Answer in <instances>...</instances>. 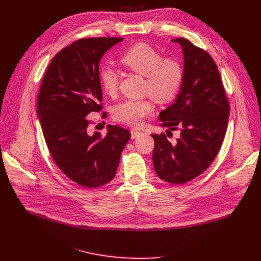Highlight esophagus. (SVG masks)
Masks as SVG:
<instances>
[{"instance_id": "1", "label": "esophagus", "mask_w": 261, "mask_h": 261, "mask_svg": "<svg viewBox=\"0 0 261 261\" xmlns=\"http://www.w3.org/2000/svg\"><path fill=\"white\" fill-rule=\"evenodd\" d=\"M141 134V132L139 131V130H137V129H132L131 130V137L134 139V138H136L137 136H139Z\"/></svg>"}]
</instances>
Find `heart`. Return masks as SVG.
Masks as SVG:
<instances>
[{"label":"heart","instance_id":"obj_1","mask_svg":"<svg viewBox=\"0 0 261 261\" xmlns=\"http://www.w3.org/2000/svg\"><path fill=\"white\" fill-rule=\"evenodd\" d=\"M121 64L128 70L144 76L143 91L148 96L143 99H129L114 108V119L129 126H138L144 118L151 116L158 102H168L178 93L182 81L184 69L180 63L171 58H163L162 54L145 43H137L129 47L120 58ZM103 91L115 96L119 90L118 71L110 66H102L99 71Z\"/></svg>","mask_w":261,"mask_h":261}]
</instances>
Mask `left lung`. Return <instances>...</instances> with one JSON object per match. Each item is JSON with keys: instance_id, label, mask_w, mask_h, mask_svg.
Instances as JSON below:
<instances>
[{"instance_id": "obj_1", "label": "left lung", "mask_w": 261, "mask_h": 261, "mask_svg": "<svg viewBox=\"0 0 261 261\" xmlns=\"http://www.w3.org/2000/svg\"><path fill=\"white\" fill-rule=\"evenodd\" d=\"M171 41L181 46L184 81L159 120L168 128L167 134L179 130V137L169 141L163 133L152 134L153 163L161 179L184 184L201 174L216 158L226 133L229 102L213 58L181 37Z\"/></svg>"}]
</instances>
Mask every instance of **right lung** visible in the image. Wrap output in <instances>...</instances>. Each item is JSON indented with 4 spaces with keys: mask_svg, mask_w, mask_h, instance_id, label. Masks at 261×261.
Returning a JSON list of instances; mask_svg holds the SVG:
<instances>
[{
    "mask_svg": "<svg viewBox=\"0 0 261 261\" xmlns=\"http://www.w3.org/2000/svg\"><path fill=\"white\" fill-rule=\"evenodd\" d=\"M123 38L98 37L73 42L51 60L37 100V117L58 167L87 188L109 182L117 173L130 132L107 126V133H89L87 117L100 111L99 62ZM105 114V113H104Z\"/></svg>",
    "mask_w": 261,
    "mask_h": 261,
    "instance_id": "obj_1",
    "label": "right lung"
}]
</instances>
